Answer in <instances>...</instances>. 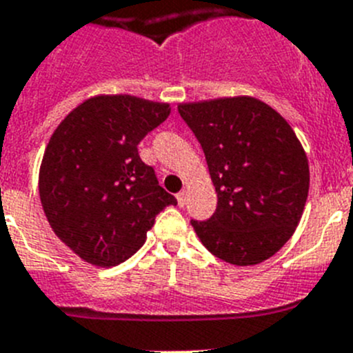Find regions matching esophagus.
<instances>
[{"label": "esophagus", "instance_id": "esophagus-1", "mask_svg": "<svg viewBox=\"0 0 353 353\" xmlns=\"http://www.w3.org/2000/svg\"><path fill=\"white\" fill-rule=\"evenodd\" d=\"M176 201H179V207H183V205H185V192H179V194H176Z\"/></svg>", "mask_w": 353, "mask_h": 353}]
</instances>
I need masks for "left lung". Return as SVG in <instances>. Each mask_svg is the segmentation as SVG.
Returning a JSON list of instances; mask_svg holds the SVG:
<instances>
[{
	"mask_svg": "<svg viewBox=\"0 0 353 353\" xmlns=\"http://www.w3.org/2000/svg\"><path fill=\"white\" fill-rule=\"evenodd\" d=\"M205 152L217 192L207 221H191L201 244L226 263L274 256L293 235L310 191L307 157L288 121L252 97L180 104Z\"/></svg>",
	"mask_w": 353,
	"mask_h": 353,
	"instance_id": "8db88e82",
	"label": "left lung"
}]
</instances>
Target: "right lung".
<instances>
[{
    "mask_svg": "<svg viewBox=\"0 0 353 353\" xmlns=\"http://www.w3.org/2000/svg\"><path fill=\"white\" fill-rule=\"evenodd\" d=\"M170 111V104L132 95H99L52 132L40 166V201L52 232L84 261H125L145 244L155 215L176 205L138 152Z\"/></svg>",
    "mask_w": 353,
    "mask_h": 353,
    "instance_id": "right-lung-1",
    "label": "right lung"
}]
</instances>
